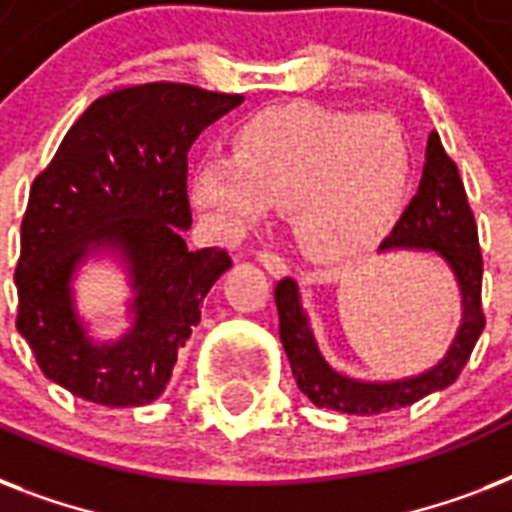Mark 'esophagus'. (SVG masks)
Here are the masks:
<instances>
[{"mask_svg":"<svg viewBox=\"0 0 512 512\" xmlns=\"http://www.w3.org/2000/svg\"><path fill=\"white\" fill-rule=\"evenodd\" d=\"M257 263L263 265L265 271L271 273V276H276V279H281V276L287 273L284 257H279L276 252H268V249H260V252H257Z\"/></svg>","mask_w":512,"mask_h":512,"instance_id":"esophagus-1","label":"esophagus"}]
</instances>
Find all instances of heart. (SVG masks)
Wrapping results in <instances>:
<instances>
[{"label":"heart","mask_w":512,"mask_h":512,"mask_svg":"<svg viewBox=\"0 0 512 512\" xmlns=\"http://www.w3.org/2000/svg\"><path fill=\"white\" fill-rule=\"evenodd\" d=\"M409 175V140L388 116L273 108L236 132L231 156L196 164L191 201L231 239L260 223L268 207L287 209L303 255L340 268L385 239Z\"/></svg>","instance_id":"1"}]
</instances>
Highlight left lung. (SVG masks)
<instances>
[{
	"instance_id": "left-lung-1",
	"label": "left lung",
	"mask_w": 512,
	"mask_h": 512,
	"mask_svg": "<svg viewBox=\"0 0 512 512\" xmlns=\"http://www.w3.org/2000/svg\"><path fill=\"white\" fill-rule=\"evenodd\" d=\"M409 249L430 252L449 268L460 295L462 319L452 345L444 358L430 369L401 380H358L340 372L321 353L311 329L303 295L295 279H281L273 297L279 308V337L287 350L297 388L321 409H335L342 414H380L412 406L414 401L449 388L468 364L478 337L484 332L481 311V276L484 260L478 247V231L470 212L465 185L457 164L446 156L438 132H430L425 148L420 188L404 209V215L380 244V255Z\"/></svg>"
}]
</instances>
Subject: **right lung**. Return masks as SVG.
<instances>
[{
  "instance_id": "right-lung-1",
  "label": "right lung",
  "mask_w": 512,
  "mask_h": 512,
  "mask_svg": "<svg viewBox=\"0 0 512 512\" xmlns=\"http://www.w3.org/2000/svg\"><path fill=\"white\" fill-rule=\"evenodd\" d=\"M241 95L154 82L98 98L34 180L20 225L18 332L44 377L103 406H143L172 377L201 305L231 268L225 249H188V151ZM92 256L128 273L131 327L92 338L73 281Z\"/></svg>"
}]
</instances>
